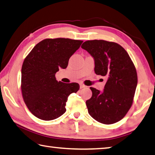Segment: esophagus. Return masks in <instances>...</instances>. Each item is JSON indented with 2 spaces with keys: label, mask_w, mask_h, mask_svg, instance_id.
<instances>
[{
  "label": "esophagus",
  "mask_w": 155,
  "mask_h": 155,
  "mask_svg": "<svg viewBox=\"0 0 155 155\" xmlns=\"http://www.w3.org/2000/svg\"><path fill=\"white\" fill-rule=\"evenodd\" d=\"M85 87H86V86L85 85H83V84H80V88L81 89L85 88Z\"/></svg>",
  "instance_id": "esophagus-1"
}]
</instances>
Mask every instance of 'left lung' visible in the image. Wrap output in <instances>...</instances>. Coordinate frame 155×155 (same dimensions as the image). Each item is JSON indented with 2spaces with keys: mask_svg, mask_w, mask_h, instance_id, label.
<instances>
[{
  "mask_svg": "<svg viewBox=\"0 0 155 155\" xmlns=\"http://www.w3.org/2000/svg\"><path fill=\"white\" fill-rule=\"evenodd\" d=\"M81 47L94 58L95 74L108 79L102 91L90 87L92 96L86 101L89 114L103 124L119 121L133 103L137 83L134 63L125 49L113 42L87 41Z\"/></svg>",
  "mask_w": 155,
  "mask_h": 155,
  "instance_id": "8db88e82",
  "label": "left lung"
}]
</instances>
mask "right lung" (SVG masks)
<instances>
[{"instance_id":"1","label":"right lung","mask_w":155,"mask_h":155,"mask_svg":"<svg viewBox=\"0 0 155 155\" xmlns=\"http://www.w3.org/2000/svg\"><path fill=\"white\" fill-rule=\"evenodd\" d=\"M83 41L47 38L36 45L21 68V92L29 110L41 120H51L65 113L68 97L79 89L77 83L56 80L59 68L68 66L70 58Z\"/></svg>"}]
</instances>
